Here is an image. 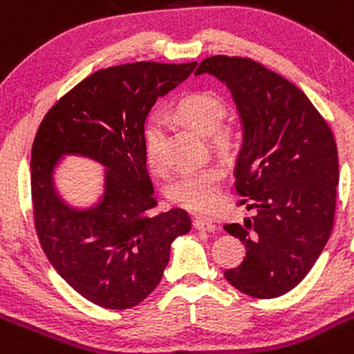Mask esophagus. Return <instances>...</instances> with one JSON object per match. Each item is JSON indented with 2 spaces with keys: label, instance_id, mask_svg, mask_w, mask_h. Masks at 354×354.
Listing matches in <instances>:
<instances>
[{
  "label": "esophagus",
  "instance_id": "obj_1",
  "mask_svg": "<svg viewBox=\"0 0 354 354\" xmlns=\"http://www.w3.org/2000/svg\"><path fill=\"white\" fill-rule=\"evenodd\" d=\"M193 226L196 230H202V232H214L216 230V225L210 219H207V217H194Z\"/></svg>",
  "mask_w": 354,
  "mask_h": 354
}]
</instances>
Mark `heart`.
Here are the masks:
<instances>
[{
	"label": "heart",
	"mask_w": 354,
	"mask_h": 354,
	"mask_svg": "<svg viewBox=\"0 0 354 354\" xmlns=\"http://www.w3.org/2000/svg\"><path fill=\"white\" fill-rule=\"evenodd\" d=\"M226 102L221 96L196 91L183 96L175 105L177 118L191 124L198 131L210 135L214 145L225 147L232 140L233 133L228 124H223L226 115ZM165 137L167 128L160 115H151L144 126L145 160L154 174L167 171L165 160ZM223 170L217 165H205L198 170L184 171L168 184L167 194L171 203L193 212H209L219 200Z\"/></svg>",
	"instance_id": "1"
}]
</instances>
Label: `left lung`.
Listing matches in <instances>:
<instances>
[{"instance_id":"obj_1","label":"left lung","mask_w":354,"mask_h":354,"mask_svg":"<svg viewBox=\"0 0 354 354\" xmlns=\"http://www.w3.org/2000/svg\"><path fill=\"white\" fill-rule=\"evenodd\" d=\"M196 73L226 82L244 124L236 205L254 216L225 225L248 249L225 277L249 297H281L309 274L332 233L339 184L333 133L302 89L258 61L210 56Z\"/></svg>"}]
</instances>
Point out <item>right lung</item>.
Wrapping results in <instances>:
<instances>
[{"label": "right lung", "instance_id": "right-lung-1", "mask_svg": "<svg viewBox=\"0 0 354 354\" xmlns=\"http://www.w3.org/2000/svg\"><path fill=\"white\" fill-rule=\"evenodd\" d=\"M196 63L138 61L86 77L45 113L31 149L35 230L52 267L86 300L131 309L154 291L175 236L191 230L186 210L158 205L145 165L144 124L160 96ZM95 157L109 170L106 196L89 211L57 198L51 170L59 156Z\"/></svg>", "mask_w": 354, "mask_h": 354}]
</instances>
